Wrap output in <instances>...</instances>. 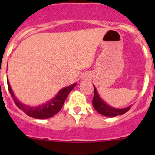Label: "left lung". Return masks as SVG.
Segmentation results:
<instances>
[{
	"mask_svg": "<svg viewBox=\"0 0 155 155\" xmlns=\"http://www.w3.org/2000/svg\"><path fill=\"white\" fill-rule=\"evenodd\" d=\"M93 86H94V98H93L92 100L93 107L101 115H103V116H109V117H113V116H120V115L124 114L125 113H127V111L130 109L131 105H130V106L127 108H124V109H116V108L112 107V106L109 105L100 97L96 87H94V84H93Z\"/></svg>",
	"mask_w": 155,
	"mask_h": 155,
	"instance_id": "left-lung-1",
	"label": "left lung"
}]
</instances>
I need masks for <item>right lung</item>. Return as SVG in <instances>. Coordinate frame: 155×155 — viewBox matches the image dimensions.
<instances>
[{"instance_id":"right-lung-1","label":"right lung","mask_w":155,"mask_h":155,"mask_svg":"<svg viewBox=\"0 0 155 155\" xmlns=\"http://www.w3.org/2000/svg\"><path fill=\"white\" fill-rule=\"evenodd\" d=\"M7 81H8V90H9V92H10L12 97L13 98L15 105L28 116H31L35 119H39V120L50 118L55 114H57L59 111L62 109L64 102H65L66 98L69 93L73 90V88L77 84V83H74L68 87H64L59 91L55 97H53L52 99L49 100L48 102H45V103L36 105V106H31V105L22 103L16 98L15 95L14 94L12 87H11L8 78L7 79Z\"/></svg>"}]
</instances>
